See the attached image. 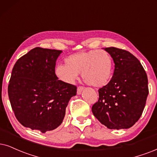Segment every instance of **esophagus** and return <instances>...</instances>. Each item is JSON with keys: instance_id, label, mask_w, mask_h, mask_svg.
I'll return each mask as SVG.
<instances>
[{"instance_id": "esophagus-1", "label": "esophagus", "mask_w": 157, "mask_h": 157, "mask_svg": "<svg viewBox=\"0 0 157 157\" xmlns=\"http://www.w3.org/2000/svg\"><path fill=\"white\" fill-rule=\"evenodd\" d=\"M84 90V88H83V87H82V86H79V87H77V94H80L81 93H82V91Z\"/></svg>"}]
</instances>
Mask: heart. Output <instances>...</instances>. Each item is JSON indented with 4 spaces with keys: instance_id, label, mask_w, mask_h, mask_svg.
I'll list each match as a JSON object with an SVG mask.
<instances>
[{
    "instance_id": "b5f03b06",
    "label": "heart",
    "mask_w": 157,
    "mask_h": 157,
    "mask_svg": "<svg viewBox=\"0 0 157 157\" xmlns=\"http://www.w3.org/2000/svg\"><path fill=\"white\" fill-rule=\"evenodd\" d=\"M113 59L104 50L81 51L65 59V64L56 67V75L60 80L73 83L81 72L82 79L91 86L101 88L112 77Z\"/></svg>"
}]
</instances>
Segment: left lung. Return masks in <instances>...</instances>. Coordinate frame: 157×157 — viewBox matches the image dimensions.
Returning <instances> with one entry per match:
<instances>
[{
  "mask_svg": "<svg viewBox=\"0 0 157 157\" xmlns=\"http://www.w3.org/2000/svg\"><path fill=\"white\" fill-rule=\"evenodd\" d=\"M114 62L113 76L98 90L93 115L109 129H128L138 122L148 95V77L138 59L129 51L106 48Z\"/></svg>",
  "mask_w": 157,
  "mask_h": 157,
  "instance_id": "obj_1",
  "label": "left lung"
}]
</instances>
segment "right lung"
<instances>
[{"label":"right lung","instance_id":"obj_1","mask_svg":"<svg viewBox=\"0 0 157 157\" xmlns=\"http://www.w3.org/2000/svg\"><path fill=\"white\" fill-rule=\"evenodd\" d=\"M62 51L36 47L20 57L13 66L8 86L11 108L26 128L41 132L62 123L77 87L58 80L56 61Z\"/></svg>","mask_w":157,"mask_h":157}]
</instances>
